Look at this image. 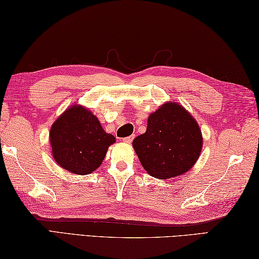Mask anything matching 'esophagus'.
Wrapping results in <instances>:
<instances>
[{"mask_svg":"<svg viewBox=\"0 0 259 259\" xmlns=\"http://www.w3.org/2000/svg\"><path fill=\"white\" fill-rule=\"evenodd\" d=\"M133 139H134V136L132 135V136H127V138H124V139H121V141H123V142H125V143H132V141H133Z\"/></svg>","mask_w":259,"mask_h":259,"instance_id":"esophagus-1","label":"esophagus"}]
</instances>
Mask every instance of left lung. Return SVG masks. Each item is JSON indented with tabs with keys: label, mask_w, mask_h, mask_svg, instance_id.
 Instances as JSON below:
<instances>
[{
	"label": "left lung",
	"mask_w": 259,
	"mask_h": 259,
	"mask_svg": "<svg viewBox=\"0 0 259 259\" xmlns=\"http://www.w3.org/2000/svg\"><path fill=\"white\" fill-rule=\"evenodd\" d=\"M202 145L196 120L176 102L164 104L151 114L146 132L133 141L141 164L159 179L187 172L201 154Z\"/></svg>",
	"instance_id": "obj_1"
}]
</instances>
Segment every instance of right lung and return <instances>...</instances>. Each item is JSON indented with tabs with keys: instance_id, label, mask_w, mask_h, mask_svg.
<instances>
[{
	"instance_id": "1",
	"label": "right lung",
	"mask_w": 259,
	"mask_h": 259,
	"mask_svg": "<svg viewBox=\"0 0 259 259\" xmlns=\"http://www.w3.org/2000/svg\"><path fill=\"white\" fill-rule=\"evenodd\" d=\"M50 140L53 158L76 175L95 171L115 142L114 135L106 133L98 118L82 106H73L58 117L51 128Z\"/></svg>"
}]
</instances>
